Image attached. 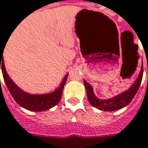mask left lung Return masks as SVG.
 Returning a JSON list of instances; mask_svg holds the SVG:
<instances>
[{
	"instance_id": "left-lung-1",
	"label": "left lung",
	"mask_w": 148,
	"mask_h": 148,
	"mask_svg": "<svg viewBox=\"0 0 148 148\" xmlns=\"http://www.w3.org/2000/svg\"><path fill=\"white\" fill-rule=\"evenodd\" d=\"M143 70H142L141 69L140 74L136 78L135 83L127 90L107 100H101L98 97H96L93 91V88L91 85L84 79V84L87 92L88 100L91 104V106L95 108L99 109L100 110L113 111V110H117L123 108L127 105H129L132 99L134 98L135 95L136 94V92L140 87V84L143 79Z\"/></svg>"
}]
</instances>
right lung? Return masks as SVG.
I'll return each instance as SVG.
<instances>
[{
  "label": "right lung",
  "mask_w": 148,
  "mask_h": 148,
  "mask_svg": "<svg viewBox=\"0 0 148 148\" xmlns=\"http://www.w3.org/2000/svg\"><path fill=\"white\" fill-rule=\"evenodd\" d=\"M2 55L3 53H0V69H1L5 84L14 100L20 106L30 111H44L58 104L61 100L63 90L69 74H66L61 84L56 90L47 94H30L20 89L10 78L5 70Z\"/></svg>",
  "instance_id": "add662e5"
}]
</instances>
